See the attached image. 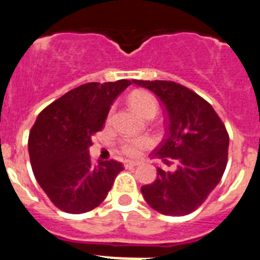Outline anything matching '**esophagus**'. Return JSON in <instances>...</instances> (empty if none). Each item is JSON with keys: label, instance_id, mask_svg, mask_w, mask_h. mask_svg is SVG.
Returning <instances> with one entry per match:
<instances>
[{"label": "esophagus", "instance_id": "34e87169", "mask_svg": "<svg viewBox=\"0 0 260 260\" xmlns=\"http://www.w3.org/2000/svg\"><path fill=\"white\" fill-rule=\"evenodd\" d=\"M123 164H125L126 168H132V167H137V165L141 164V161H133V160H125L123 161Z\"/></svg>", "mask_w": 260, "mask_h": 260}]
</instances>
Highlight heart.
Instances as JSON below:
<instances>
[{"mask_svg": "<svg viewBox=\"0 0 260 260\" xmlns=\"http://www.w3.org/2000/svg\"><path fill=\"white\" fill-rule=\"evenodd\" d=\"M130 104L137 113L143 114L148 108L156 105V100L151 93L137 91L130 96ZM150 143V138L130 135V137H125L119 141V150L127 156H138Z\"/></svg>", "mask_w": 260, "mask_h": 260, "instance_id": "obj_1", "label": "heart"}]
</instances>
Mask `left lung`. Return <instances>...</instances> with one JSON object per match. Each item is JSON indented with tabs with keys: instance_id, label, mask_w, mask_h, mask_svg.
<instances>
[{
	"instance_id": "obj_1",
	"label": "left lung",
	"mask_w": 260,
	"mask_h": 260,
	"mask_svg": "<svg viewBox=\"0 0 260 260\" xmlns=\"http://www.w3.org/2000/svg\"><path fill=\"white\" fill-rule=\"evenodd\" d=\"M155 93L165 108L167 135L151 153L176 171L157 168V177L142 186L150 207L162 215L185 216L207 199L224 174L229 135L210 103L171 80H133Z\"/></svg>"
}]
</instances>
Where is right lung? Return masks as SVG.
Listing matches in <instances>:
<instances>
[{"mask_svg": "<svg viewBox=\"0 0 260 260\" xmlns=\"http://www.w3.org/2000/svg\"><path fill=\"white\" fill-rule=\"evenodd\" d=\"M132 82L86 83L48 105L28 137V152L36 181L57 208L68 213L93 210L107 198L123 169L116 160L93 165L91 135L104 127L110 105Z\"/></svg>", "mask_w": 260, "mask_h": 260, "instance_id": "1", "label": "right lung"}]
</instances>
